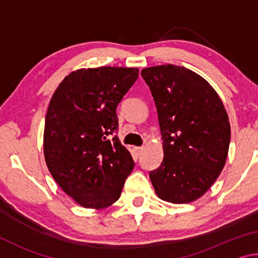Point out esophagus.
Segmentation results:
<instances>
[{"label": "esophagus", "instance_id": "34e87169", "mask_svg": "<svg viewBox=\"0 0 258 258\" xmlns=\"http://www.w3.org/2000/svg\"><path fill=\"white\" fill-rule=\"evenodd\" d=\"M142 152H143V148H134V154L137 156V158H139V157L142 155Z\"/></svg>", "mask_w": 258, "mask_h": 258}]
</instances>
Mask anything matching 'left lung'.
Wrapping results in <instances>:
<instances>
[{"mask_svg":"<svg viewBox=\"0 0 258 258\" xmlns=\"http://www.w3.org/2000/svg\"><path fill=\"white\" fill-rule=\"evenodd\" d=\"M154 97L164 158L150 180L156 195L172 204L195 202L223 169L231 127L213 86L190 69L163 64L141 71Z\"/></svg>","mask_w":258,"mask_h":258,"instance_id":"obj_1","label":"left lung"}]
</instances>
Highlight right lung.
Returning a JSON list of instances; mask_svg holds the SVG:
<instances>
[{"mask_svg":"<svg viewBox=\"0 0 258 258\" xmlns=\"http://www.w3.org/2000/svg\"><path fill=\"white\" fill-rule=\"evenodd\" d=\"M138 77V68H82L52 95L43 137L45 163L58 185L83 207L111 206L133 171L132 156L116 135V108Z\"/></svg>","mask_w":258,"mask_h":258,"instance_id":"1","label":"right lung"}]
</instances>
